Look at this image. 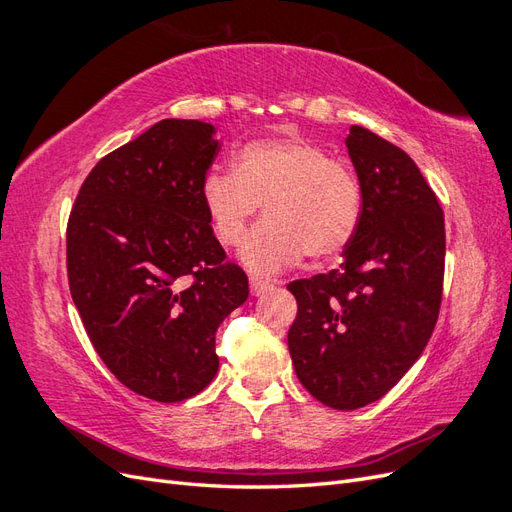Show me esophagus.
<instances>
[{
    "label": "esophagus",
    "instance_id": "34e87169",
    "mask_svg": "<svg viewBox=\"0 0 512 512\" xmlns=\"http://www.w3.org/2000/svg\"><path fill=\"white\" fill-rule=\"evenodd\" d=\"M250 288H252L254 297H260V294H265L267 290L273 288V282H271V280H265V277L252 275V277H250Z\"/></svg>",
    "mask_w": 512,
    "mask_h": 512
}]
</instances>
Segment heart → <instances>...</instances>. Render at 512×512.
<instances>
[{
	"instance_id": "1",
	"label": "heart",
	"mask_w": 512,
	"mask_h": 512,
	"mask_svg": "<svg viewBox=\"0 0 512 512\" xmlns=\"http://www.w3.org/2000/svg\"><path fill=\"white\" fill-rule=\"evenodd\" d=\"M218 239L237 245L265 203L267 218L245 239L239 260L254 273H277L305 252L331 258L361 222L359 177L305 138H262L235 151L232 170L213 168L200 188Z\"/></svg>"
}]
</instances>
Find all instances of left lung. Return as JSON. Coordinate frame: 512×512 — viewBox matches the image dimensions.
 <instances>
[{"label": "left lung", "instance_id": "left-lung-1", "mask_svg": "<svg viewBox=\"0 0 512 512\" xmlns=\"http://www.w3.org/2000/svg\"><path fill=\"white\" fill-rule=\"evenodd\" d=\"M348 156L361 222L339 269L297 280L288 331L294 371L320 404L356 410L406 376L436 327L444 280V213L404 149L352 126Z\"/></svg>", "mask_w": 512, "mask_h": 512}]
</instances>
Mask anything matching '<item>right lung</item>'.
Listing matches in <instances>:
<instances>
[{
    "mask_svg": "<svg viewBox=\"0 0 512 512\" xmlns=\"http://www.w3.org/2000/svg\"><path fill=\"white\" fill-rule=\"evenodd\" d=\"M213 134L198 119L158 121L94 166L68 222L70 292L91 344L121 384L162 404L215 378V331L250 294L200 198Z\"/></svg>",
    "mask_w": 512,
    "mask_h": 512,
    "instance_id": "add662e5",
    "label": "right lung"
}]
</instances>
